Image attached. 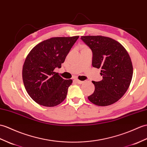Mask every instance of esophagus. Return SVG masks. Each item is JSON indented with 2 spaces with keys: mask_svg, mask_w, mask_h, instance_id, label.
<instances>
[{
  "mask_svg": "<svg viewBox=\"0 0 147 147\" xmlns=\"http://www.w3.org/2000/svg\"><path fill=\"white\" fill-rule=\"evenodd\" d=\"M75 81H76V83H78V84H83L84 83V81H80L79 80H75Z\"/></svg>",
  "mask_w": 147,
  "mask_h": 147,
  "instance_id": "34e87169",
  "label": "esophagus"
}]
</instances>
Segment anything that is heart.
I'll return each mask as SVG.
<instances>
[{
    "mask_svg": "<svg viewBox=\"0 0 147 147\" xmlns=\"http://www.w3.org/2000/svg\"><path fill=\"white\" fill-rule=\"evenodd\" d=\"M88 49H89V48H88V47L86 46H85V45H81L80 46V50H81V51H83V50Z\"/></svg>",
    "mask_w": 147,
    "mask_h": 147,
    "instance_id": "b5f03b06",
    "label": "heart"
}]
</instances>
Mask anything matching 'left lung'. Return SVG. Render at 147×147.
Wrapping results in <instances>:
<instances>
[{
  "mask_svg": "<svg viewBox=\"0 0 147 147\" xmlns=\"http://www.w3.org/2000/svg\"><path fill=\"white\" fill-rule=\"evenodd\" d=\"M93 52L92 65L100 68L103 80L92 81L94 91L88 97L101 107L113 104L123 96L131 81L133 65L125 47L117 40L102 36H81Z\"/></svg>",
  "mask_w": 147,
  "mask_h": 147,
  "instance_id": "1",
  "label": "left lung"
}]
</instances>
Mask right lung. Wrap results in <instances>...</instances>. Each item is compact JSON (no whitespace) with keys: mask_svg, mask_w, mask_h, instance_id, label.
<instances>
[{"mask_svg":"<svg viewBox=\"0 0 147 147\" xmlns=\"http://www.w3.org/2000/svg\"><path fill=\"white\" fill-rule=\"evenodd\" d=\"M79 36L56 37L37 44L27 56L22 80L27 93L44 107H53L65 100L72 80H64L54 69L61 67Z\"/></svg>","mask_w":147,"mask_h":147,"instance_id":"1","label":"right lung"}]
</instances>
